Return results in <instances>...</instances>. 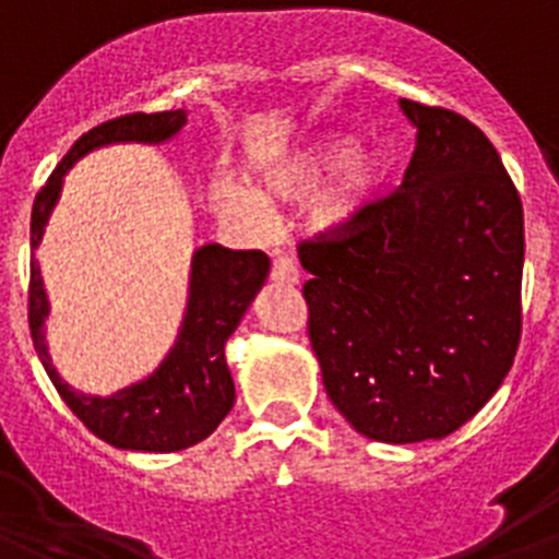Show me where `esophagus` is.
I'll return each instance as SVG.
<instances>
[{"label":"esophagus","mask_w":559,"mask_h":559,"mask_svg":"<svg viewBox=\"0 0 559 559\" xmlns=\"http://www.w3.org/2000/svg\"><path fill=\"white\" fill-rule=\"evenodd\" d=\"M299 265H296L294 257H276L271 263V280L280 285H296L299 283Z\"/></svg>","instance_id":"esophagus-1"}]
</instances>
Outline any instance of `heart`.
<instances>
[{
  "label": "heart",
  "instance_id": "1",
  "mask_svg": "<svg viewBox=\"0 0 559 559\" xmlns=\"http://www.w3.org/2000/svg\"><path fill=\"white\" fill-rule=\"evenodd\" d=\"M386 162L378 151L349 147L347 136L328 133L251 167V190L218 179L210 190L212 210L221 218L260 226L269 218L265 204H294L310 199V221L319 229H347L367 210L383 181Z\"/></svg>",
  "mask_w": 559,
  "mask_h": 559
}]
</instances>
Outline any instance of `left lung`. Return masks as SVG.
<instances>
[{
  "label": "left lung",
  "instance_id": "8db88e82",
  "mask_svg": "<svg viewBox=\"0 0 559 559\" xmlns=\"http://www.w3.org/2000/svg\"><path fill=\"white\" fill-rule=\"evenodd\" d=\"M417 128L406 179L347 229L299 243L308 333L349 426L408 445L462 428L521 341L523 206L478 126L400 100Z\"/></svg>",
  "mask_w": 559,
  "mask_h": 559
}]
</instances>
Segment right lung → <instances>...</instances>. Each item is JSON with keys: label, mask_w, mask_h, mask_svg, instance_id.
I'll use <instances>...</instances> for the list:
<instances>
[{"label": "right lung", "mask_w": 559, "mask_h": 559, "mask_svg": "<svg viewBox=\"0 0 559 559\" xmlns=\"http://www.w3.org/2000/svg\"><path fill=\"white\" fill-rule=\"evenodd\" d=\"M185 122V108L156 114L136 111L83 133L36 195L33 218H29L33 251L41 243L44 226L49 221V212L56 210L69 167L81 162L86 153L114 145V142L159 145L176 136ZM269 269L271 260L263 251H231L218 243L195 249L185 322L170 353L145 380L100 397V394H83L69 386L49 360L47 341H44V319L49 316V302L44 294L41 269L33 260L27 299L33 347L63 403L103 442L122 451H185L210 437L235 406V380L226 367L224 349L257 290L263 288Z\"/></svg>", "instance_id": "obj_1"}]
</instances>
